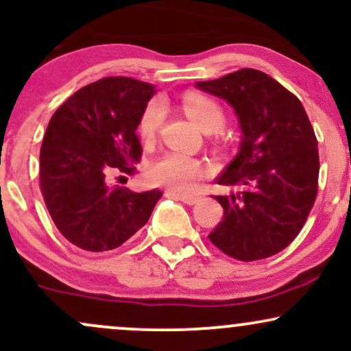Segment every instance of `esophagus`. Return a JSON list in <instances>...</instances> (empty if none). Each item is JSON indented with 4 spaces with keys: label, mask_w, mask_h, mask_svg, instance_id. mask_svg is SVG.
Listing matches in <instances>:
<instances>
[{
    "label": "esophagus",
    "mask_w": 351,
    "mask_h": 351,
    "mask_svg": "<svg viewBox=\"0 0 351 351\" xmlns=\"http://www.w3.org/2000/svg\"><path fill=\"white\" fill-rule=\"evenodd\" d=\"M168 195L175 196V198H178L180 201H183V203H186V204H195V203H198V201H199V196H196V195H186V193L168 191Z\"/></svg>",
    "instance_id": "1"
}]
</instances>
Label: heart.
Wrapping results in <instances>:
<instances>
[{
  "instance_id": "obj_1",
  "label": "heart",
  "mask_w": 351,
  "mask_h": 351,
  "mask_svg": "<svg viewBox=\"0 0 351 351\" xmlns=\"http://www.w3.org/2000/svg\"><path fill=\"white\" fill-rule=\"evenodd\" d=\"M183 110L203 132H215L223 127L224 110L215 99L208 95L189 92L183 97ZM165 117L162 100H153L145 108L140 120V135L143 140H152L160 130ZM204 173L203 165L184 153L171 152L156 160L150 168V178L176 191H188Z\"/></svg>"
}]
</instances>
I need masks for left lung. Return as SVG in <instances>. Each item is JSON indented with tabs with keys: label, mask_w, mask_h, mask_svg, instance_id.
<instances>
[{
	"label": "left lung",
	"mask_w": 351,
	"mask_h": 351,
	"mask_svg": "<svg viewBox=\"0 0 351 351\" xmlns=\"http://www.w3.org/2000/svg\"><path fill=\"white\" fill-rule=\"evenodd\" d=\"M195 86L226 100L243 134L239 152L217 178L232 189L215 196L224 216L209 239L234 259L271 257L295 239L315 203L318 143L305 108L256 69Z\"/></svg>",
	"instance_id": "obj_1"
}]
</instances>
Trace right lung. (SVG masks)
Wrapping results in <instances>:
<instances>
[{"label": "right lung", "instance_id": "obj_1", "mask_svg": "<svg viewBox=\"0 0 351 351\" xmlns=\"http://www.w3.org/2000/svg\"><path fill=\"white\" fill-rule=\"evenodd\" d=\"M155 92L142 80L106 77L75 92L49 120L39 155L44 203L60 234L84 251L122 245L162 198L160 189L135 193L107 181L140 162L136 128Z\"/></svg>", "mask_w": 351, "mask_h": 351}]
</instances>
